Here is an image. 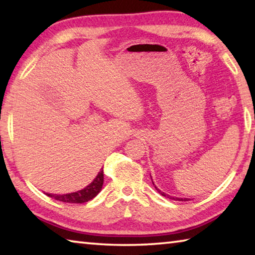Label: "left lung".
Returning <instances> with one entry per match:
<instances>
[{
  "mask_svg": "<svg viewBox=\"0 0 255 255\" xmlns=\"http://www.w3.org/2000/svg\"><path fill=\"white\" fill-rule=\"evenodd\" d=\"M154 184V183H153ZM155 188H156V187H155ZM156 190H158L157 188H156ZM158 192L159 193H161V195L162 196H164V197H167V198H169V199H174V200H179V201H187L188 199H187V198H184V199H182V198H174V197H171V196H167V195H165V193H164V192H162V191H159V190H158Z\"/></svg>",
  "mask_w": 255,
  "mask_h": 255,
  "instance_id": "8db88e82",
  "label": "left lung"
}]
</instances>
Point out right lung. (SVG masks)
<instances>
[{"label":"right lung","mask_w":255,"mask_h":255,"mask_svg":"<svg viewBox=\"0 0 255 255\" xmlns=\"http://www.w3.org/2000/svg\"><path fill=\"white\" fill-rule=\"evenodd\" d=\"M102 184H103V170L99 172L97 178L94 179L92 182L88 185V187L80 190V191L67 193V195H49V193H47V196H49L56 200H59L63 202L83 204V202L93 199V198L101 191Z\"/></svg>","instance_id":"obj_1"}]
</instances>
